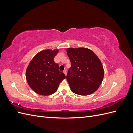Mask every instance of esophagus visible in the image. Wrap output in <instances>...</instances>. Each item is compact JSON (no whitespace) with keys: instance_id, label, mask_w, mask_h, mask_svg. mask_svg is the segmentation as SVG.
I'll list each match as a JSON object with an SVG mask.
<instances>
[{"instance_id":"esophagus-1","label":"esophagus","mask_w":133,"mask_h":133,"mask_svg":"<svg viewBox=\"0 0 133 133\" xmlns=\"http://www.w3.org/2000/svg\"><path fill=\"white\" fill-rule=\"evenodd\" d=\"M63 73L65 74V75H66V70H64V71H63Z\"/></svg>"}]
</instances>
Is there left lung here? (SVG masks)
Masks as SVG:
<instances>
[{"instance_id":"1","label":"left lung","mask_w":133,"mask_h":133,"mask_svg":"<svg viewBox=\"0 0 133 133\" xmlns=\"http://www.w3.org/2000/svg\"><path fill=\"white\" fill-rule=\"evenodd\" d=\"M66 52L71 62L66 79L71 91L80 95L93 93L104 78L100 59L93 51L85 48H68Z\"/></svg>"}]
</instances>
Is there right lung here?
Returning a JSON list of instances; mask_svg holds the SVG:
<instances>
[{
  "instance_id": "add662e5",
  "label": "right lung",
  "mask_w": 133,
  "mask_h": 133,
  "mask_svg": "<svg viewBox=\"0 0 133 133\" xmlns=\"http://www.w3.org/2000/svg\"><path fill=\"white\" fill-rule=\"evenodd\" d=\"M58 49H46L36 54L26 70L28 85L37 94L49 95L57 91L59 84L65 75L59 70L54 61Z\"/></svg>"
}]
</instances>
